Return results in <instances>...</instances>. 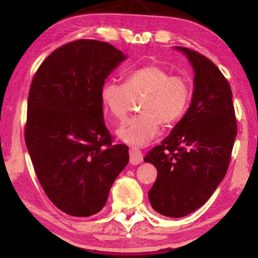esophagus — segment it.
I'll list each match as a JSON object with an SVG mask.
<instances>
[{
  "instance_id": "esophagus-1",
  "label": "esophagus",
  "mask_w": 258,
  "mask_h": 258,
  "mask_svg": "<svg viewBox=\"0 0 258 258\" xmlns=\"http://www.w3.org/2000/svg\"><path fill=\"white\" fill-rule=\"evenodd\" d=\"M143 161V155L141 150L137 147H131L130 149V163L132 165H139Z\"/></svg>"
}]
</instances>
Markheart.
<instances>
[{"mask_svg":"<svg viewBox=\"0 0 258 258\" xmlns=\"http://www.w3.org/2000/svg\"><path fill=\"white\" fill-rule=\"evenodd\" d=\"M140 100L139 115L132 117L116 131L121 141L133 146H146L159 132L160 123L173 125L180 120L189 107L191 85L182 75L159 64H147L131 71L125 83L108 81L101 87V99L109 115L123 120L133 97Z\"/></svg>","mask_w":258,"mask_h":258,"instance_id":"obj_1","label":"heart"}]
</instances>
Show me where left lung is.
Listing matches in <instances>:
<instances>
[{
    "instance_id": "1",
    "label": "left lung",
    "mask_w": 258,
    "mask_h": 258,
    "mask_svg": "<svg viewBox=\"0 0 258 258\" xmlns=\"http://www.w3.org/2000/svg\"><path fill=\"white\" fill-rule=\"evenodd\" d=\"M195 72L194 93L185 115L159 146L145 157L157 168L148 192L151 207L168 217H183L211 198L228 171L237 137L229 82L205 55L175 46Z\"/></svg>"
}]
</instances>
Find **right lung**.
I'll return each mask as SVG.
<instances>
[{"label": "right lung", "mask_w": 258, "mask_h": 258, "mask_svg": "<svg viewBox=\"0 0 258 258\" xmlns=\"http://www.w3.org/2000/svg\"><path fill=\"white\" fill-rule=\"evenodd\" d=\"M126 56L106 42L78 40L52 52L34 75L27 103L26 146L38 181L60 211L99 213L128 148L111 145L101 87Z\"/></svg>", "instance_id": "right-lung-1"}]
</instances>
